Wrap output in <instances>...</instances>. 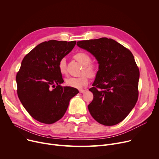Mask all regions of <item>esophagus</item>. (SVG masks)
<instances>
[{
    "instance_id": "esophagus-1",
    "label": "esophagus",
    "mask_w": 159,
    "mask_h": 159,
    "mask_svg": "<svg viewBox=\"0 0 159 159\" xmlns=\"http://www.w3.org/2000/svg\"><path fill=\"white\" fill-rule=\"evenodd\" d=\"M79 91H80V93H84V92H85V91H86V89H79Z\"/></svg>"
}]
</instances>
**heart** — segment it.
Wrapping results in <instances>:
<instances>
[{
  "instance_id": "heart-1",
  "label": "heart",
  "mask_w": 159,
  "mask_h": 159,
  "mask_svg": "<svg viewBox=\"0 0 159 159\" xmlns=\"http://www.w3.org/2000/svg\"><path fill=\"white\" fill-rule=\"evenodd\" d=\"M73 57L75 60L84 66V68L82 71L83 74L78 77H70L67 78L65 80V83L68 86L79 89L82 88L88 82V74L90 76H93L95 74L96 68L94 64L90 63L91 61V57L86 52H78L75 54ZM58 68L61 74L64 75L66 73V62L64 58H61L58 62Z\"/></svg>"
}]
</instances>
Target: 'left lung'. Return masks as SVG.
Listing matches in <instances>:
<instances>
[{
    "mask_svg": "<svg viewBox=\"0 0 159 159\" xmlns=\"http://www.w3.org/2000/svg\"><path fill=\"white\" fill-rule=\"evenodd\" d=\"M77 45L92 54L98 70L89 90L93 99L88 110L93 119L105 126L122 122L135 106L139 97V70L129 50L106 37L81 40Z\"/></svg>",
    "mask_w": 159,
    "mask_h": 159,
    "instance_id": "left-lung-1",
    "label": "left lung"
}]
</instances>
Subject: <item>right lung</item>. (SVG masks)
<instances>
[{
    "mask_svg": "<svg viewBox=\"0 0 159 159\" xmlns=\"http://www.w3.org/2000/svg\"><path fill=\"white\" fill-rule=\"evenodd\" d=\"M76 41L51 40L37 45L24 57L16 74L17 94L32 117L44 124H53L65 114L77 89L61 86L64 80L58 70L61 58L68 55Z\"/></svg>",
    "mask_w": 159,
    "mask_h": 159,
    "instance_id": "obj_1",
    "label": "right lung"
}]
</instances>
